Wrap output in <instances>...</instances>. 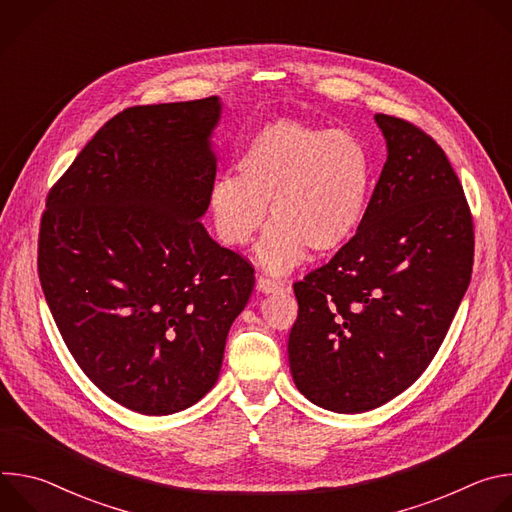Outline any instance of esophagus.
I'll return each mask as SVG.
<instances>
[{"label": "esophagus", "instance_id": "esophagus-1", "mask_svg": "<svg viewBox=\"0 0 512 512\" xmlns=\"http://www.w3.org/2000/svg\"><path fill=\"white\" fill-rule=\"evenodd\" d=\"M257 289L263 291V294H275V291H281V289H283V283L259 275V277H257Z\"/></svg>", "mask_w": 512, "mask_h": 512}]
</instances>
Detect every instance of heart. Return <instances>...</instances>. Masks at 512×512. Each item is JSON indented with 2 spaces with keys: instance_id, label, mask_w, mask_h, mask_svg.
I'll return each instance as SVG.
<instances>
[{
  "instance_id": "heart-1",
  "label": "heart",
  "mask_w": 512,
  "mask_h": 512,
  "mask_svg": "<svg viewBox=\"0 0 512 512\" xmlns=\"http://www.w3.org/2000/svg\"><path fill=\"white\" fill-rule=\"evenodd\" d=\"M237 176H218L208 190L214 231L231 247L249 245L267 223L257 261L273 275L298 267L310 247L338 251L360 227L373 186L362 141L344 129L277 119L259 127Z\"/></svg>"
}]
</instances>
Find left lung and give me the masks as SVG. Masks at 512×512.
Returning <instances> with one entry per match:
<instances>
[{
	"instance_id": "8db88e82",
	"label": "left lung",
	"mask_w": 512,
	"mask_h": 512,
	"mask_svg": "<svg viewBox=\"0 0 512 512\" xmlns=\"http://www.w3.org/2000/svg\"><path fill=\"white\" fill-rule=\"evenodd\" d=\"M387 162L356 235L294 283L289 371L318 407L364 413L411 387L466 294L474 227L462 184L425 131L375 115Z\"/></svg>"
}]
</instances>
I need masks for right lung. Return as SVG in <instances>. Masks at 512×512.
Returning <instances> with one entry per match:
<instances>
[{"instance_id": "add662e5", "label": "right lung", "mask_w": 512, "mask_h": 512, "mask_svg": "<svg viewBox=\"0 0 512 512\" xmlns=\"http://www.w3.org/2000/svg\"><path fill=\"white\" fill-rule=\"evenodd\" d=\"M218 97L129 107L52 186L38 275L83 373L119 405L170 415L218 381L253 267L200 218L216 176Z\"/></svg>"}]
</instances>
